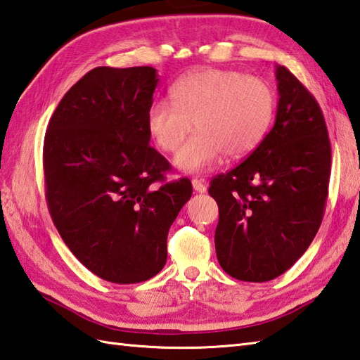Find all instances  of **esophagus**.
Masks as SVG:
<instances>
[{
  "instance_id": "1",
  "label": "esophagus",
  "mask_w": 360,
  "mask_h": 360,
  "mask_svg": "<svg viewBox=\"0 0 360 360\" xmlns=\"http://www.w3.org/2000/svg\"><path fill=\"white\" fill-rule=\"evenodd\" d=\"M192 186L195 188V192H198V193H205V190H207V187H205L204 182L200 181V179H193Z\"/></svg>"
}]
</instances>
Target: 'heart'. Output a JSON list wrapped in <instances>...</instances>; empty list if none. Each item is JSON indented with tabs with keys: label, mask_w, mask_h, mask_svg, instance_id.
Returning <instances> with one entry per match:
<instances>
[{
	"label": "heart",
	"mask_w": 360,
	"mask_h": 360,
	"mask_svg": "<svg viewBox=\"0 0 360 360\" xmlns=\"http://www.w3.org/2000/svg\"><path fill=\"white\" fill-rule=\"evenodd\" d=\"M172 97L150 105L147 128L160 150L173 153L195 124L198 133L174 156L186 173L209 170L223 155L248 156L269 131L277 106L269 83L231 70L190 74L174 83Z\"/></svg>",
	"instance_id": "1"
}]
</instances>
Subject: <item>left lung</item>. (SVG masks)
Instances as JSON below:
<instances>
[{
  "instance_id": "obj_1",
  "label": "left lung",
  "mask_w": 360,
  "mask_h": 360,
  "mask_svg": "<svg viewBox=\"0 0 360 360\" xmlns=\"http://www.w3.org/2000/svg\"><path fill=\"white\" fill-rule=\"evenodd\" d=\"M275 124L246 160L212 179L221 267L241 281L285 274L314 240L328 198L331 145L322 110L285 66H275Z\"/></svg>"
}]
</instances>
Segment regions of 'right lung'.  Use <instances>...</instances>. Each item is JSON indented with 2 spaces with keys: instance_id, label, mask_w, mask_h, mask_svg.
Segmentation results:
<instances>
[{
  "instance_id": "add662e5",
  "label": "right lung",
  "mask_w": 360,
  "mask_h": 360,
  "mask_svg": "<svg viewBox=\"0 0 360 360\" xmlns=\"http://www.w3.org/2000/svg\"><path fill=\"white\" fill-rule=\"evenodd\" d=\"M151 66L89 71L60 101L44 136L46 200L65 244L106 281L162 271L167 236L192 182H165L168 160L150 147Z\"/></svg>"
}]
</instances>
